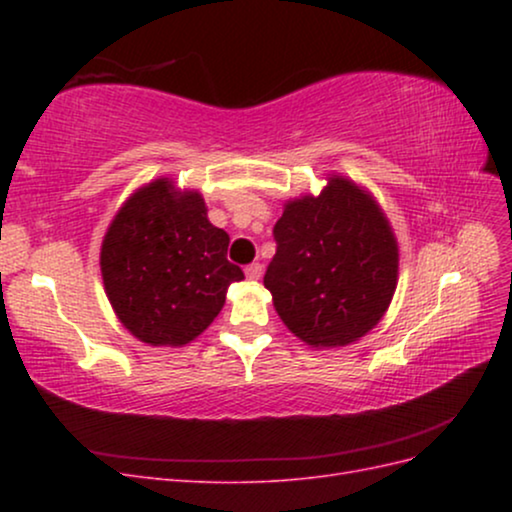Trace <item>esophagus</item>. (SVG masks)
<instances>
[{
  "label": "esophagus",
  "mask_w": 512,
  "mask_h": 512,
  "mask_svg": "<svg viewBox=\"0 0 512 512\" xmlns=\"http://www.w3.org/2000/svg\"><path fill=\"white\" fill-rule=\"evenodd\" d=\"M245 275H247V280L258 282L262 277V265H258V262H252V265L245 267Z\"/></svg>",
  "instance_id": "1"
}]
</instances>
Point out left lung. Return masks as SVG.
Segmentation results:
<instances>
[{
	"label": "left lung",
	"instance_id": "left-lung-1",
	"mask_svg": "<svg viewBox=\"0 0 512 512\" xmlns=\"http://www.w3.org/2000/svg\"><path fill=\"white\" fill-rule=\"evenodd\" d=\"M273 237L265 288L294 335L339 348L376 327L397 288L399 250L374 196L331 175L320 196L288 200Z\"/></svg>",
	"mask_w": 512,
	"mask_h": 512
}]
</instances>
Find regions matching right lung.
<instances>
[{
    "mask_svg": "<svg viewBox=\"0 0 512 512\" xmlns=\"http://www.w3.org/2000/svg\"><path fill=\"white\" fill-rule=\"evenodd\" d=\"M205 198L162 177L138 188L108 226L100 269L117 318L149 346H185L220 314L243 271Z\"/></svg>",
    "mask_w": 512,
    "mask_h": 512,
    "instance_id": "right-lung-1",
    "label": "right lung"
}]
</instances>
